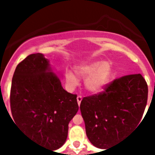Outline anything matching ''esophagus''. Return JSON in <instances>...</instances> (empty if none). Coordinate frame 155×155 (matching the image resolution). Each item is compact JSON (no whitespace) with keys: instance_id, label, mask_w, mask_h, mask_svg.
<instances>
[{"instance_id":"esophagus-1","label":"esophagus","mask_w":155,"mask_h":155,"mask_svg":"<svg viewBox=\"0 0 155 155\" xmlns=\"http://www.w3.org/2000/svg\"><path fill=\"white\" fill-rule=\"evenodd\" d=\"M77 101H78V105L80 106L81 102L82 101V97L80 96V95H78V96L77 97Z\"/></svg>"}]
</instances>
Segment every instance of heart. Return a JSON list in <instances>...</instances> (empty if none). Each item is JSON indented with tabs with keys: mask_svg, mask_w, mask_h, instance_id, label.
I'll return each instance as SVG.
<instances>
[{
	"mask_svg": "<svg viewBox=\"0 0 155 155\" xmlns=\"http://www.w3.org/2000/svg\"><path fill=\"white\" fill-rule=\"evenodd\" d=\"M75 73L81 78H86L84 86L88 92L94 94H99L109 84L112 65L109 61H91L77 66ZM66 82L70 88H74L78 83L76 77L71 71L66 73Z\"/></svg>",
	"mask_w": 155,
	"mask_h": 155,
	"instance_id": "b5f03b06",
	"label": "heart"
}]
</instances>
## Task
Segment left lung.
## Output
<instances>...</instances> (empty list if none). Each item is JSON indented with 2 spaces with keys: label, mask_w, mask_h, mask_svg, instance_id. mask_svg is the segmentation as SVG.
<instances>
[{
  "label": "left lung",
  "mask_w": 155,
  "mask_h": 155,
  "mask_svg": "<svg viewBox=\"0 0 155 155\" xmlns=\"http://www.w3.org/2000/svg\"><path fill=\"white\" fill-rule=\"evenodd\" d=\"M147 94V83L137 74L116 79L100 94L83 98L80 109L90 142L108 150L122 140L141 120Z\"/></svg>",
  "instance_id": "obj_1"
}]
</instances>
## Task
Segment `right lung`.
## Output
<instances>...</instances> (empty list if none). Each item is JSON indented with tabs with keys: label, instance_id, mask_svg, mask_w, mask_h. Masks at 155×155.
<instances>
[{
	"label": "right lung",
	"instance_id": "obj_1",
	"mask_svg": "<svg viewBox=\"0 0 155 155\" xmlns=\"http://www.w3.org/2000/svg\"><path fill=\"white\" fill-rule=\"evenodd\" d=\"M10 102L15 124L51 150L65 143L68 124L79 109L76 94L64 89L60 77L42 53L31 54L18 64Z\"/></svg>",
	"mask_w": 155,
	"mask_h": 155
}]
</instances>
